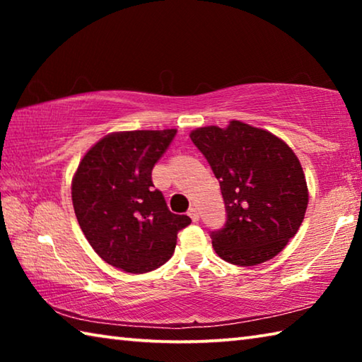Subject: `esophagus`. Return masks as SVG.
Returning a JSON list of instances; mask_svg holds the SVG:
<instances>
[{"label": "esophagus", "instance_id": "obj_1", "mask_svg": "<svg viewBox=\"0 0 362 362\" xmlns=\"http://www.w3.org/2000/svg\"><path fill=\"white\" fill-rule=\"evenodd\" d=\"M188 216H189V218L193 220V222H198V220H199V212H198V209H196V207H189Z\"/></svg>", "mask_w": 362, "mask_h": 362}]
</instances>
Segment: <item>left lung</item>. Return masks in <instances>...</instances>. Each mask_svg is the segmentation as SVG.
Segmentation results:
<instances>
[{
	"mask_svg": "<svg viewBox=\"0 0 362 362\" xmlns=\"http://www.w3.org/2000/svg\"><path fill=\"white\" fill-rule=\"evenodd\" d=\"M222 189L226 222L212 247L233 265L254 267L278 255L296 236L308 206L300 161L272 132L241 121L189 134Z\"/></svg>",
	"mask_w": 362,
	"mask_h": 362,
	"instance_id": "left-lung-1",
	"label": "left lung"
}]
</instances>
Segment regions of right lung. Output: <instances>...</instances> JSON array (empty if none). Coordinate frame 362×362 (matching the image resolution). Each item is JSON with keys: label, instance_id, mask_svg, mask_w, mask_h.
Returning <instances> with one entry per match:
<instances>
[{"label": "right lung", "instance_id": "add662e5", "mask_svg": "<svg viewBox=\"0 0 362 362\" xmlns=\"http://www.w3.org/2000/svg\"><path fill=\"white\" fill-rule=\"evenodd\" d=\"M177 131H129L99 140L79 163L71 199L86 240L103 260L129 273L166 263L177 233L192 223L169 211L151 170Z\"/></svg>", "mask_w": 362, "mask_h": 362}]
</instances>
